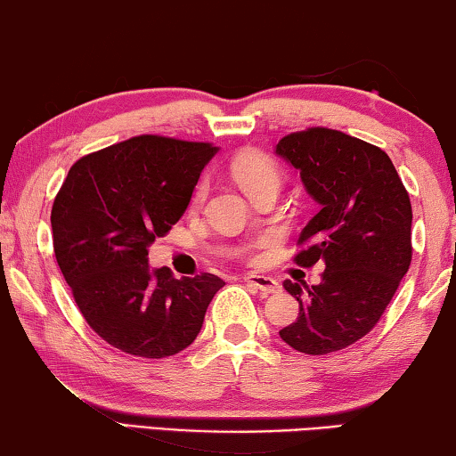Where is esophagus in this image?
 <instances>
[{"instance_id": "obj_1", "label": "esophagus", "mask_w": 456, "mask_h": 456, "mask_svg": "<svg viewBox=\"0 0 456 456\" xmlns=\"http://www.w3.org/2000/svg\"><path fill=\"white\" fill-rule=\"evenodd\" d=\"M244 282H248L250 287L258 289L260 293H265V295L277 293V290L281 289L279 287V281L273 279V277H266V274H246Z\"/></svg>"}]
</instances>
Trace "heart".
<instances>
[{
    "label": "heart",
    "mask_w": 456,
    "mask_h": 456,
    "mask_svg": "<svg viewBox=\"0 0 456 456\" xmlns=\"http://www.w3.org/2000/svg\"><path fill=\"white\" fill-rule=\"evenodd\" d=\"M232 175L242 185V190L252 193L263 188H279L281 183V167L271 155L260 151H248L238 155L232 161ZM208 196V182H200L196 191L191 196V208H200Z\"/></svg>",
    "instance_id": "heart-1"
}]
</instances>
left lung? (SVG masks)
<instances>
[{
  "instance_id": "obj_1",
  "label": "left lung",
  "mask_w": 456,
  "mask_h": 456,
  "mask_svg": "<svg viewBox=\"0 0 456 456\" xmlns=\"http://www.w3.org/2000/svg\"><path fill=\"white\" fill-rule=\"evenodd\" d=\"M277 153L319 204L298 236L295 265L325 263L319 285L285 281L298 317L281 330L297 352L325 355L374 330L412 263V206L392 159L347 133L309 126Z\"/></svg>"
}]
</instances>
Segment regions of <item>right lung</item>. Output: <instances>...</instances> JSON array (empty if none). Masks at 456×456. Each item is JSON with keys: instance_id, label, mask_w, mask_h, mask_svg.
<instances>
[{"instance_id": "obj_1", "label": "right lung", "mask_w": 456, "mask_h": 456, "mask_svg": "<svg viewBox=\"0 0 456 456\" xmlns=\"http://www.w3.org/2000/svg\"><path fill=\"white\" fill-rule=\"evenodd\" d=\"M212 143L137 135L70 167L52 206L60 271L82 317L109 346L161 360L198 338L224 287L216 274L151 271L147 248L182 218Z\"/></svg>"}]
</instances>
